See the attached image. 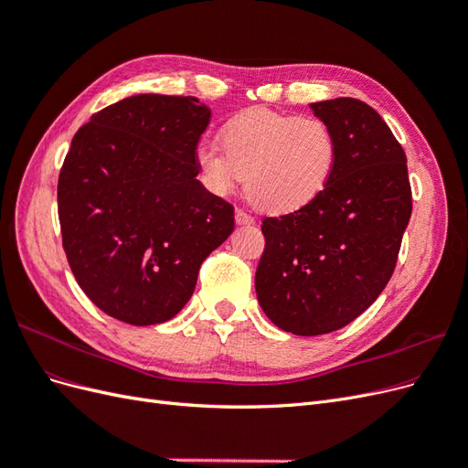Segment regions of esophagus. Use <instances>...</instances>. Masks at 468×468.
Returning a JSON list of instances; mask_svg holds the SVG:
<instances>
[{
  "label": "esophagus",
  "mask_w": 468,
  "mask_h": 468,
  "mask_svg": "<svg viewBox=\"0 0 468 468\" xmlns=\"http://www.w3.org/2000/svg\"><path fill=\"white\" fill-rule=\"evenodd\" d=\"M253 222H256V218H253L251 215H248L246 210H242V208L236 210V224L244 226V224H253Z\"/></svg>",
  "instance_id": "34e87169"
}]
</instances>
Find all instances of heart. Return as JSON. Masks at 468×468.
<instances>
[{"instance_id":"b5f03b06","label":"heart","mask_w":468,"mask_h":468,"mask_svg":"<svg viewBox=\"0 0 468 468\" xmlns=\"http://www.w3.org/2000/svg\"><path fill=\"white\" fill-rule=\"evenodd\" d=\"M221 152L201 143L195 150L203 186L218 197L238 189L246 176L250 201L271 215L313 205L334 177L339 144L320 117L250 109L224 124Z\"/></svg>"}]
</instances>
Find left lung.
Segmentation results:
<instances>
[{
	"label": "left lung",
	"mask_w": 468,
	"mask_h": 468,
	"mask_svg": "<svg viewBox=\"0 0 468 468\" xmlns=\"http://www.w3.org/2000/svg\"><path fill=\"white\" fill-rule=\"evenodd\" d=\"M310 109L337 136L335 172L313 205L263 218L256 271L263 313L296 335L335 332L377 301L412 215L406 154L378 112L353 97Z\"/></svg>",
	"instance_id": "8db88e82"
}]
</instances>
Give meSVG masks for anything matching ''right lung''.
I'll list each match as a JSON object with an SVG mask.
<instances>
[{
  "instance_id": "add662e5",
  "label": "right lung",
  "mask_w": 468,
  "mask_h": 468,
  "mask_svg": "<svg viewBox=\"0 0 468 468\" xmlns=\"http://www.w3.org/2000/svg\"><path fill=\"white\" fill-rule=\"evenodd\" d=\"M210 111L197 97L133 95L74 134L58 177L62 246L81 291L133 325L174 318L201 263L234 230L195 150Z\"/></svg>"
}]
</instances>
